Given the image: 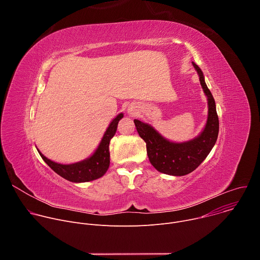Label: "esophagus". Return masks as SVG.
<instances>
[{
	"label": "esophagus",
	"instance_id": "1",
	"mask_svg": "<svg viewBox=\"0 0 260 260\" xmlns=\"http://www.w3.org/2000/svg\"><path fill=\"white\" fill-rule=\"evenodd\" d=\"M129 112H131V113H133V110H129Z\"/></svg>",
	"mask_w": 260,
	"mask_h": 260
}]
</instances>
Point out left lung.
<instances>
[{"mask_svg":"<svg viewBox=\"0 0 260 260\" xmlns=\"http://www.w3.org/2000/svg\"><path fill=\"white\" fill-rule=\"evenodd\" d=\"M200 75L201 85L208 96L209 115L204 132L186 143H172L162 138L152 126L138 119L135 125L139 136L145 141L147 154L151 165L160 173L184 176L194 171L208 156L219 133V119L214 98L206 85L202 70L193 63Z\"/></svg>","mask_w":260,"mask_h":260,"instance_id":"8db88e82","label":"left lung"}]
</instances>
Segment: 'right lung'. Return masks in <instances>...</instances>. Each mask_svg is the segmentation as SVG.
<instances>
[{
    "mask_svg": "<svg viewBox=\"0 0 260 260\" xmlns=\"http://www.w3.org/2000/svg\"><path fill=\"white\" fill-rule=\"evenodd\" d=\"M123 117L119 114L107 128L98 149L89 158L73 165H60L46 158L41 152L40 155L43 160L59 176L71 182H88L101 178L107 172L110 165V152L109 144L110 140L116 133L118 121Z\"/></svg>",
    "mask_w": 260,
    "mask_h": 260,
    "instance_id": "add662e5",
    "label": "right lung"
}]
</instances>
